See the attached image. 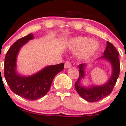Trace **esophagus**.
<instances>
[{
  "instance_id": "1",
  "label": "esophagus",
  "mask_w": 126,
  "mask_h": 126,
  "mask_svg": "<svg viewBox=\"0 0 126 126\" xmlns=\"http://www.w3.org/2000/svg\"><path fill=\"white\" fill-rule=\"evenodd\" d=\"M72 66V64H71V62L70 61H66L65 62V65H64V67L65 69H67V68L71 67Z\"/></svg>"
}]
</instances>
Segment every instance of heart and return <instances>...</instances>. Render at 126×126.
I'll return each instance as SVG.
<instances>
[{"instance_id":"heart-1","label":"heart","mask_w":126,"mask_h":126,"mask_svg":"<svg viewBox=\"0 0 126 126\" xmlns=\"http://www.w3.org/2000/svg\"><path fill=\"white\" fill-rule=\"evenodd\" d=\"M100 47V44L95 40H90L86 37H77L70 42V48L73 51L80 52L82 59H87L94 55Z\"/></svg>"}]
</instances>
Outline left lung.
<instances>
[{
  "instance_id": "obj_1",
  "label": "left lung",
  "mask_w": 126,
  "mask_h": 126,
  "mask_svg": "<svg viewBox=\"0 0 126 126\" xmlns=\"http://www.w3.org/2000/svg\"><path fill=\"white\" fill-rule=\"evenodd\" d=\"M118 56L119 53L115 47L112 44L107 41V46L104 52V55L100 58L107 60L110 62L112 69V74L108 82L102 86H93L90 87H85L82 86L80 80L85 75L84 67L86 64H82L79 65V77L75 83V88L80 96L88 102H95L100 101L111 93L119 76L120 62Z\"/></svg>"
}]
</instances>
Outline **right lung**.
I'll return each mask as SVG.
<instances>
[{
	"mask_svg": "<svg viewBox=\"0 0 126 126\" xmlns=\"http://www.w3.org/2000/svg\"><path fill=\"white\" fill-rule=\"evenodd\" d=\"M34 39L30 34L17 40L7 52L4 61V76L12 92L30 101L42 97L50 89L52 82L59 72L64 67V63L44 68L31 76H22L16 71V60L19 50L29 40Z\"/></svg>",
	"mask_w": 126,
	"mask_h": 126,
	"instance_id": "right-lung-1",
	"label": "right lung"
}]
</instances>
